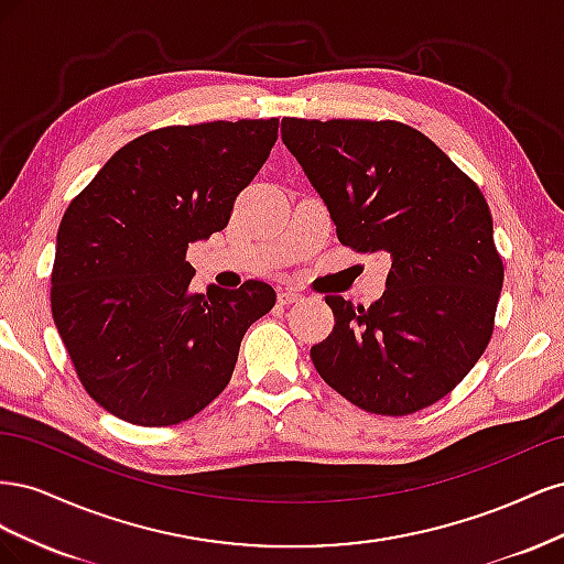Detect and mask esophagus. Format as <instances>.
Masks as SVG:
<instances>
[{
  "label": "esophagus",
  "instance_id": "1",
  "mask_svg": "<svg viewBox=\"0 0 564 564\" xmlns=\"http://www.w3.org/2000/svg\"><path fill=\"white\" fill-rule=\"evenodd\" d=\"M303 299V294L299 292V289H282V292L278 294V301L282 305H292V303H299Z\"/></svg>",
  "mask_w": 564,
  "mask_h": 564
}]
</instances>
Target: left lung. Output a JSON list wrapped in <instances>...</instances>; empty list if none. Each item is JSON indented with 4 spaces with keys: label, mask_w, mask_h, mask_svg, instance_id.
Listing matches in <instances>:
<instances>
[{
    "label": "left lung",
    "mask_w": 564,
    "mask_h": 564,
    "mask_svg": "<svg viewBox=\"0 0 564 564\" xmlns=\"http://www.w3.org/2000/svg\"><path fill=\"white\" fill-rule=\"evenodd\" d=\"M282 141L357 253H386L369 308L324 296L334 329L311 348L319 377L369 414L406 416L452 392L480 360L503 259L487 199L429 135L395 119H282Z\"/></svg>",
    "instance_id": "obj_1"
}]
</instances>
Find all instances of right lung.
Returning a JSON list of instances; mask_svg holds the SVG:
<instances>
[{"label":"right lung","instance_id":"right-lung-1","mask_svg":"<svg viewBox=\"0 0 564 564\" xmlns=\"http://www.w3.org/2000/svg\"><path fill=\"white\" fill-rule=\"evenodd\" d=\"M280 119L176 124L133 139L65 209L51 313L77 379L112 416L145 429L193 419L230 383L275 289L193 294L185 249L224 230L278 141Z\"/></svg>","mask_w":564,"mask_h":564}]
</instances>
